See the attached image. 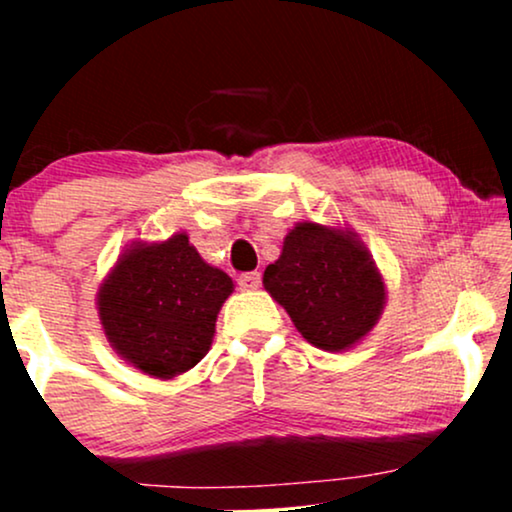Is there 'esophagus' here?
<instances>
[{
    "mask_svg": "<svg viewBox=\"0 0 512 512\" xmlns=\"http://www.w3.org/2000/svg\"><path fill=\"white\" fill-rule=\"evenodd\" d=\"M237 284H240L244 291L258 289V286H261V272H244V275L237 279Z\"/></svg>",
    "mask_w": 512,
    "mask_h": 512,
    "instance_id": "34e87169",
    "label": "esophagus"
}]
</instances>
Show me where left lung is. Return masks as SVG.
<instances>
[{
	"label": "left lung",
	"mask_w": 512,
	"mask_h": 512,
	"mask_svg": "<svg viewBox=\"0 0 512 512\" xmlns=\"http://www.w3.org/2000/svg\"><path fill=\"white\" fill-rule=\"evenodd\" d=\"M263 284L300 335L326 352L359 342L384 307V282L356 235L310 221L284 237L282 256L265 268Z\"/></svg>",
	"instance_id": "1"
}]
</instances>
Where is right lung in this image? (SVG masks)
I'll return each mask as SVG.
<instances>
[{
	"instance_id": "obj_1",
	"label": "right lung",
	"mask_w": 512,
	"mask_h": 512,
	"mask_svg": "<svg viewBox=\"0 0 512 512\" xmlns=\"http://www.w3.org/2000/svg\"><path fill=\"white\" fill-rule=\"evenodd\" d=\"M230 293L233 279L202 261L179 233L125 251L97 307L111 347L146 375L170 380L209 352L216 314Z\"/></svg>"
}]
</instances>
